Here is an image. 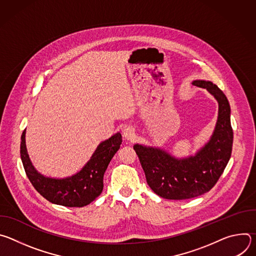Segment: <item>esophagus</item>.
<instances>
[{"instance_id": "1", "label": "esophagus", "mask_w": 256, "mask_h": 256, "mask_svg": "<svg viewBox=\"0 0 256 256\" xmlns=\"http://www.w3.org/2000/svg\"><path fill=\"white\" fill-rule=\"evenodd\" d=\"M122 134H124V138H126V140H134V136H136V130H134V128L132 126H126V128L124 130V132H122Z\"/></svg>"}]
</instances>
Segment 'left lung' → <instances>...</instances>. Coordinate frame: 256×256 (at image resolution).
<instances>
[{
    "label": "left lung",
    "instance_id": "obj_1",
    "mask_svg": "<svg viewBox=\"0 0 256 256\" xmlns=\"http://www.w3.org/2000/svg\"><path fill=\"white\" fill-rule=\"evenodd\" d=\"M218 102V118L210 140L194 156L177 160L168 153L134 144L148 186L167 200H188L210 192L224 172L232 153L233 130L230 105L222 90L210 81L196 80Z\"/></svg>",
    "mask_w": 256,
    "mask_h": 256
}]
</instances>
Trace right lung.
<instances>
[{"mask_svg": "<svg viewBox=\"0 0 256 256\" xmlns=\"http://www.w3.org/2000/svg\"><path fill=\"white\" fill-rule=\"evenodd\" d=\"M25 130L21 136L20 155L26 175L33 188L48 202L70 208H82L92 202L103 190V175L109 162L120 150L122 134H116L102 142L84 168L66 179L46 178L32 166L25 144Z\"/></svg>", "mask_w": 256, "mask_h": 256, "instance_id": "add662e5", "label": "right lung"}]
</instances>
